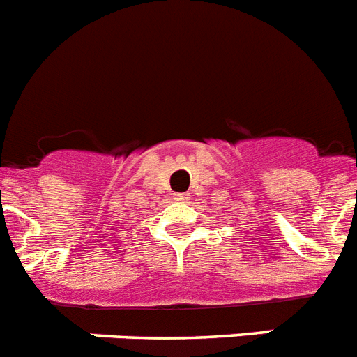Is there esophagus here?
Here are the masks:
<instances>
[{
  "mask_svg": "<svg viewBox=\"0 0 357 357\" xmlns=\"http://www.w3.org/2000/svg\"><path fill=\"white\" fill-rule=\"evenodd\" d=\"M174 199L185 203V201L190 199V194H188V192H178V194H174Z\"/></svg>",
  "mask_w": 357,
  "mask_h": 357,
  "instance_id": "34e87169",
  "label": "esophagus"
}]
</instances>
